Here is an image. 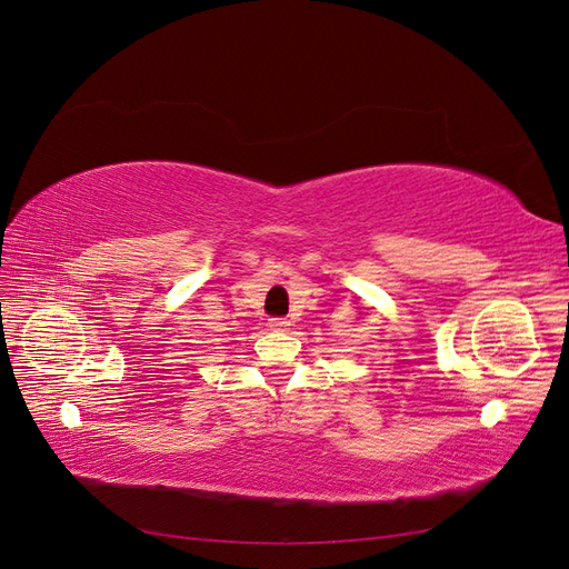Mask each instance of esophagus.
I'll return each mask as SVG.
<instances>
[{
    "label": "esophagus",
    "mask_w": 569,
    "mask_h": 569,
    "mask_svg": "<svg viewBox=\"0 0 569 569\" xmlns=\"http://www.w3.org/2000/svg\"><path fill=\"white\" fill-rule=\"evenodd\" d=\"M268 327H270L272 332H287L289 330V320H284V318H270Z\"/></svg>",
    "instance_id": "1"
}]
</instances>
